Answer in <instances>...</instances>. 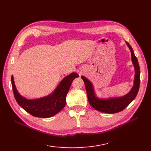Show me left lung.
Listing matches in <instances>:
<instances>
[{
    "mask_svg": "<svg viewBox=\"0 0 151 151\" xmlns=\"http://www.w3.org/2000/svg\"><path fill=\"white\" fill-rule=\"evenodd\" d=\"M127 45L129 48L131 52V58L135 69V75L134 80V86L128 94L122 97L110 98L108 99H100L95 95L94 87L89 80L86 77L82 76L85 83L88 102L90 105L96 110L106 114H115L123 110L129 105V103L136 98L140 87V67H139L137 58L134 55L133 50L130 45L127 42Z\"/></svg>",
    "mask_w": 151,
    "mask_h": 151,
    "instance_id": "left-lung-1",
    "label": "left lung"
}]
</instances>
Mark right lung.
Returning a JSON list of instances; mask_svg holds the SVG:
<instances>
[{
	"mask_svg": "<svg viewBox=\"0 0 151 151\" xmlns=\"http://www.w3.org/2000/svg\"><path fill=\"white\" fill-rule=\"evenodd\" d=\"M78 77L76 73H72L61 81L52 94L36 99H27L18 93L15 87L13 76L11 84L15 99L23 109L36 117L48 118L55 115L63 109L66 102V96L73 80Z\"/></svg>",
	"mask_w": 151,
	"mask_h": 151,
	"instance_id": "obj_1",
	"label": "right lung"
}]
</instances>
